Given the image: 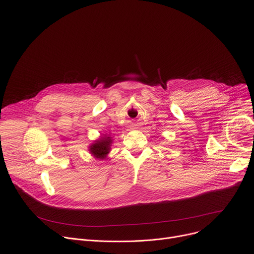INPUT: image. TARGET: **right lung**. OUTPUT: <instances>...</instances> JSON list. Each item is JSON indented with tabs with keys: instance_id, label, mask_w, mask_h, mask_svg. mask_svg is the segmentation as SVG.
Wrapping results in <instances>:
<instances>
[{
	"instance_id": "1",
	"label": "right lung",
	"mask_w": 254,
	"mask_h": 254,
	"mask_svg": "<svg viewBox=\"0 0 254 254\" xmlns=\"http://www.w3.org/2000/svg\"><path fill=\"white\" fill-rule=\"evenodd\" d=\"M110 144H111V140L109 136L102 137L100 141H97L96 143H94L90 147V152L93 154L96 158L103 159L109 152Z\"/></svg>"
}]
</instances>
